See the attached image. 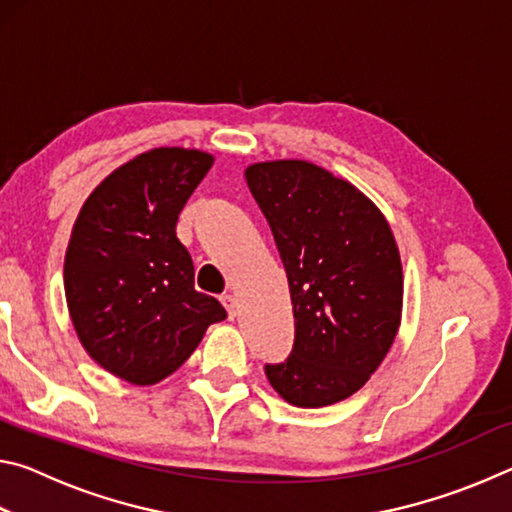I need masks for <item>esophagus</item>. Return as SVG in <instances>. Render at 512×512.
<instances>
[{"label": "esophagus", "instance_id": "obj_1", "mask_svg": "<svg viewBox=\"0 0 512 512\" xmlns=\"http://www.w3.org/2000/svg\"><path fill=\"white\" fill-rule=\"evenodd\" d=\"M221 302H223V307L228 309V316L235 318V314H237V298L232 296V293H225V296H221Z\"/></svg>", "mask_w": 512, "mask_h": 512}]
</instances>
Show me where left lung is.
Instances as JSON below:
<instances>
[{"label": "left lung", "mask_w": 512, "mask_h": 512, "mask_svg": "<svg viewBox=\"0 0 512 512\" xmlns=\"http://www.w3.org/2000/svg\"><path fill=\"white\" fill-rule=\"evenodd\" d=\"M246 183L287 271L296 339L266 377L284 400L318 409L366 384L402 316V262L372 201L305 160L259 162Z\"/></svg>", "instance_id": "1"}]
</instances>
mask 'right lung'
Masks as SVG:
<instances>
[{
  "mask_svg": "<svg viewBox=\"0 0 512 512\" xmlns=\"http://www.w3.org/2000/svg\"><path fill=\"white\" fill-rule=\"evenodd\" d=\"M203 151L153 149L112 171L85 201L65 255V296L90 357L119 379L171 375L225 316L194 289L178 214L210 171Z\"/></svg>",
  "mask_w": 512,
  "mask_h": 512,
  "instance_id": "obj_1",
  "label": "right lung"
}]
</instances>
